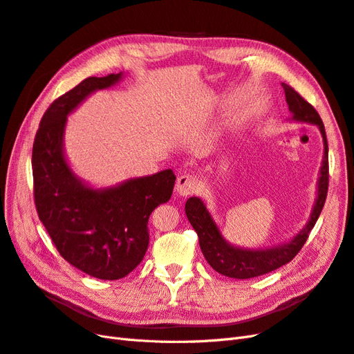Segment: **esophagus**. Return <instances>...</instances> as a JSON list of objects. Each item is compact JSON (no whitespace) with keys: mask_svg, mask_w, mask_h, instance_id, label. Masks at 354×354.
<instances>
[{"mask_svg":"<svg viewBox=\"0 0 354 354\" xmlns=\"http://www.w3.org/2000/svg\"><path fill=\"white\" fill-rule=\"evenodd\" d=\"M198 188V180L193 175H180L176 180V191L179 196H191Z\"/></svg>","mask_w":354,"mask_h":354,"instance_id":"obj_1","label":"esophagus"}]
</instances>
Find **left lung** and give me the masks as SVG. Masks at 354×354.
<instances>
[{"mask_svg": "<svg viewBox=\"0 0 354 354\" xmlns=\"http://www.w3.org/2000/svg\"><path fill=\"white\" fill-rule=\"evenodd\" d=\"M285 90L286 104L290 111V120L299 123H308L319 127L323 138V160L317 179V197L310 214L307 224L297 236L286 243L267 249H245L233 246L221 234L216 222L212 218L205 201L198 197H191L185 203V214L191 225L198 236L200 248L209 266L219 274L233 279H252L270 271H274L297 257L301 248L308 239L310 231L315 227L320 212L325 205L329 185V165H328V139L325 126L317 111L307 100L298 95L290 86L281 83Z\"/></svg>", "mask_w": 354, "mask_h": 354, "instance_id": "1", "label": "left lung"}]
</instances>
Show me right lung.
Returning a JSON list of instances; mask_svg holds the SVG:
<instances>
[{
	"label": "right lung",
	"instance_id": "right-lung-1",
	"mask_svg": "<svg viewBox=\"0 0 354 354\" xmlns=\"http://www.w3.org/2000/svg\"><path fill=\"white\" fill-rule=\"evenodd\" d=\"M123 73L88 77L57 97L44 113L32 148L34 198L39 221L59 254L86 274L118 280L144 259L151 212L171 197V169L93 188L69 167L64 133L68 115L97 90L117 84Z\"/></svg>",
	"mask_w": 354,
	"mask_h": 354
}]
</instances>
